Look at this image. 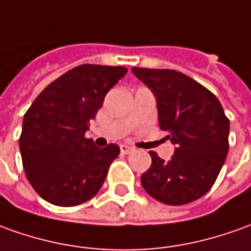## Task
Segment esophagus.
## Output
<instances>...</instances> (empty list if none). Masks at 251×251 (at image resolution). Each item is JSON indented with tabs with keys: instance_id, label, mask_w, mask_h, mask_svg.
Returning a JSON list of instances; mask_svg holds the SVG:
<instances>
[{
	"instance_id": "34e87169",
	"label": "esophagus",
	"mask_w": 251,
	"mask_h": 251,
	"mask_svg": "<svg viewBox=\"0 0 251 251\" xmlns=\"http://www.w3.org/2000/svg\"><path fill=\"white\" fill-rule=\"evenodd\" d=\"M120 151L123 154H129V153L134 151V148H131L128 145H120Z\"/></svg>"
}]
</instances>
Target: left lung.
<instances>
[{"label":"left lung","mask_w":251,"mask_h":251,"mask_svg":"<svg viewBox=\"0 0 251 251\" xmlns=\"http://www.w3.org/2000/svg\"><path fill=\"white\" fill-rule=\"evenodd\" d=\"M154 94L158 124L175 153L164 161L150 151L151 165L141 176L143 188L167 205H184L215 184L228 153L229 120L220 101L190 76L174 70L132 68Z\"/></svg>","instance_id":"1"}]
</instances>
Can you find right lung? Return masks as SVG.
<instances>
[{
	"instance_id": "obj_1",
	"label": "right lung",
	"mask_w": 251,
	"mask_h": 251,
	"mask_svg": "<svg viewBox=\"0 0 251 251\" xmlns=\"http://www.w3.org/2000/svg\"><path fill=\"white\" fill-rule=\"evenodd\" d=\"M126 74L124 67L79 65L50 83L25 112L19 139L23 168L45 201L76 206L100 191L120 148H97L84 134Z\"/></svg>"
}]
</instances>
